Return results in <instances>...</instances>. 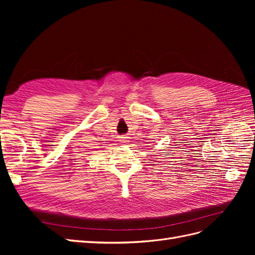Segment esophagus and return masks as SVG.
Here are the masks:
<instances>
[{
	"mask_svg": "<svg viewBox=\"0 0 255 255\" xmlns=\"http://www.w3.org/2000/svg\"><path fill=\"white\" fill-rule=\"evenodd\" d=\"M120 141H121V142H123V143H127V142H128V137H127V136H122V137H120Z\"/></svg>",
	"mask_w": 255,
	"mask_h": 255,
	"instance_id": "1",
	"label": "esophagus"
}]
</instances>
